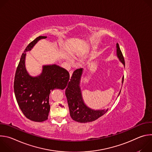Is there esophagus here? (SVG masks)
<instances>
[{
    "mask_svg": "<svg viewBox=\"0 0 152 152\" xmlns=\"http://www.w3.org/2000/svg\"><path fill=\"white\" fill-rule=\"evenodd\" d=\"M73 70H70V71L69 73H70V77H71V76H72V75H73Z\"/></svg>",
    "mask_w": 152,
    "mask_h": 152,
    "instance_id": "obj_1",
    "label": "esophagus"
}]
</instances>
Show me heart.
<instances>
[{"label": "heart", "mask_w": 152, "mask_h": 152, "mask_svg": "<svg viewBox=\"0 0 152 152\" xmlns=\"http://www.w3.org/2000/svg\"><path fill=\"white\" fill-rule=\"evenodd\" d=\"M68 58H69V59L70 61H72V58L71 57V56H69Z\"/></svg>", "instance_id": "1"}]
</instances>
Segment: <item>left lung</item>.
I'll return each instance as SVG.
<instances>
[{
	"label": "left lung",
	"mask_w": 152,
	"mask_h": 152,
	"mask_svg": "<svg viewBox=\"0 0 152 152\" xmlns=\"http://www.w3.org/2000/svg\"><path fill=\"white\" fill-rule=\"evenodd\" d=\"M116 48L117 56L125 67L124 59L118 43H117ZM83 70V69H79L73 72L66 90V96L67 99L70 114L72 118L77 122L85 123L97 120L104 115L107 111L108 109L94 110L86 106L84 103L80 87ZM124 76L122 77V84ZM120 92L118 96L120 95Z\"/></svg>",
	"instance_id": "8db88e82"
}]
</instances>
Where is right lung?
<instances>
[{
  "label": "right lung",
  "instance_id": "obj_1",
  "mask_svg": "<svg viewBox=\"0 0 152 152\" xmlns=\"http://www.w3.org/2000/svg\"><path fill=\"white\" fill-rule=\"evenodd\" d=\"M46 38L39 36L26 47L21 56L14 82V93L21 111L27 118L36 122L48 119L50 91L66 88L70 79L68 71L55 64L43 66L41 73L35 77L26 70V52L31 50L39 40Z\"/></svg>",
  "mask_w": 152,
  "mask_h": 152
}]
</instances>
